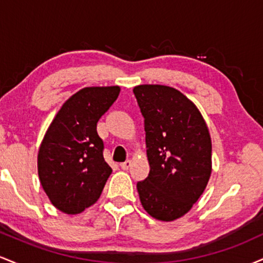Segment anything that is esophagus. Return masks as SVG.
<instances>
[{
    "instance_id": "34e87169",
    "label": "esophagus",
    "mask_w": 263,
    "mask_h": 263,
    "mask_svg": "<svg viewBox=\"0 0 263 263\" xmlns=\"http://www.w3.org/2000/svg\"><path fill=\"white\" fill-rule=\"evenodd\" d=\"M131 164H132V161H129V159H127V161H126V162H122L121 164H120V165H121V168H122L123 171H127L128 168L131 167Z\"/></svg>"
}]
</instances>
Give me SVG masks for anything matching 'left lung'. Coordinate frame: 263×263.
<instances>
[{
  "mask_svg": "<svg viewBox=\"0 0 263 263\" xmlns=\"http://www.w3.org/2000/svg\"><path fill=\"white\" fill-rule=\"evenodd\" d=\"M134 93L144 120L148 177L137 183L142 206L173 221L192 209L211 173V140L195 105L173 87L140 85Z\"/></svg>",
  "mask_w": 263,
  "mask_h": 263,
  "instance_id": "1",
  "label": "left lung"
}]
</instances>
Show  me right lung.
Instances as JSON below:
<instances>
[{"label":"right lung","mask_w":263,"mask_h":263,"mask_svg":"<svg viewBox=\"0 0 263 263\" xmlns=\"http://www.w3.org/2000/svg\"><path fill=\"white\" fill-rule=\"evenodd\" d=\"M119 93V86L81 89L63 105L42 141L39 180L63 213L79 214L96 203L112 172L96 126Z\"/></svg>","instance_id":"right-lung-1"}]
</instances>
